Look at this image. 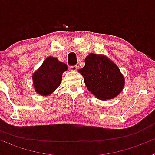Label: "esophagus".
I'll list each match as a JSON object with an SVG mask.
<instances>
[{
	"label": "esophagus",
	"mask_w": 155,
	"mask_h": 155,
	"mask_svg": "<svg viewBox=\"0 0 155 155\" xmlns=\"http://www.w3.org/2000/svg\"><path fill=\"white\" fill-rule=\"evenodd\" d=\"M69 68H70V70H71V71H77V70H78V66H77V65L70 66Z\"/></svg>",
	"instance_id": "1"
}]
</instances>
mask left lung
<instances>
[{"label":"left lung","mask_w":155,"mask_h":155,"mask_svg":"<svg viewBox=\"0 0 155 155\" xmlns=\"http://www.w3.org/2000/svg\"><path fill=\"white\" fill-rule=\"evenodd\" d=\"M86 87L100 99H110L120 93L124 78L115 64L104 56L91 53L85 59V66L79 70Z\"/></svg>","instance_id":"left-lung-1"}]
</instances>
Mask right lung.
Listing matches in <instances>:
<instances>
[{
  "mask_svg": "<svg viewBox=\"0 0 155 155\" xmlns=\"http://www.w3.org/2000/svg\"><path fill=\"white\" fill-rule=\"evenodd\" d=\"M67 69V65L60 62L55 57H49L46 58L32 76L36 92L41 95L51 94L60 85L62 80V74Z\"/></svg>",
  "mask_w": 155,
  "mask_h": 155,
  "instance_id": "add662e5",
  "label": "right lung"
}]
</instances>
